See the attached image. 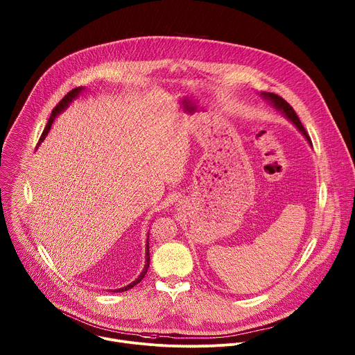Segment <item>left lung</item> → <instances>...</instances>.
<instances>
[{"mask_svg":"<svg viewBox=\"0 0 355 355\" xmlns=\"http://www.w3.org/2000/svg\"><path fill=\"white\" fill-rule=\"evenodd\" d=\"M266 101H268L270 103V105H272L278 112H281L303 136H305V139L308 140V143L312 146V141H311V137L308 136V133H306V130H305V128L302 126V123H300V121H299V118H297V115H296V112L293 111V108L286 103V101L284 99V98H281L279 95H277V94H272V92H261L260 94Z\"/></svg>","mask_w":355,"mask_h":355,"instance_id":"left-lung-1","label":"left lung"}]
</instances>
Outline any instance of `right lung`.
I'll use <instances>...</instances> for the list:
<instances>
[{
  "label": "right lung",
  "mask_w": 355,
  "mask_h": 355,
  "mask_svg": "<svg viewBox=\"0 0 355 355\" xmlns=\"http://www.w3.org/2000/svg\"><path fill=\"white\" fill-rule=\"evenodd\" d=\"M83 91H85V87H77V88L71 89L70 92H67V95L60 101V103L55 107V110L52 111V115H50V118H49V121H47V125H46L44 130H43V133H42V136H40V139H39V143H42V141L44 140V137L47 136V133L50 132V128H52V125H53L56 116H58L59 114L64 112V111L70 107V104L73 103V101L80 96V94H81ZM39 143H37V144H39ZM148 266H150V252H148V236H147V244H146V264H144L143 271H141L140 275H139L135 281H132L129 285H126V286H123V288L114 289L112 292H123V291H128V289L133 288L135 285H137V284L144 278V275H146V272H147V270H148Z\"/></svg>",
  "instance_id": "add662e5"
}]
</instances>
